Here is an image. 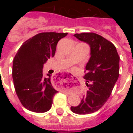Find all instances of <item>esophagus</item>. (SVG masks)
I'll use <instances>...</instances> for the list:
<instances>
[{
	"label": "esophagus",
	"instance_id": "34e87169",
	"mask_svg": "<svg viewBox=\"0 0 133 133\" xmlns=\"http://www.w3.org/2000/svg\"><path fill=\"white\" fill-rule=\"evenodd\" d=\"M70 77H73V76H70Z\"/></svg>",
	"mask_w": 133,
	"mask_h": 133
}]
</instances>
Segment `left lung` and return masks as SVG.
<instances>
[{"mask_svg":"<svg viewBox=\"0 0 133 133\" xmlns=\"http://www.w3.org/2000/svg\"><path fill=\"white\" fill-rule=\"evenodd\" d=\"M74 36L90 47V57L86 65L84 78L89 90L81 103L70 110L87 115L99 110L110 97L119 75V61L116 47L104 37L94 32H83Z\"/></svg>","mask_w":133,"mask_h":133,"instance_id":"8db88e82","label":"left lung"}]
</instances>
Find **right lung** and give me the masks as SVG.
Here are the masks:
<instances>
[{
	"label": "right lung",
	"mask_w": 133,
	"mask_h": 133,
	"mask_svg": "<svg viewBox=\"0 0 133 133\" xmlns=\"http://www.w3.org/2000/svg\"><path fill=\"white\" fill-rule=\"evenodd\" d=\"M68 33L41 32L27 40L18 49L12 64V78L21 104L35 112H45L52 107L58 92L52 86L50 76L44 77L43 69L55 56L56 44Z\"/></svg>",
	"instance_id": "add662e5"
}]
</instances>
